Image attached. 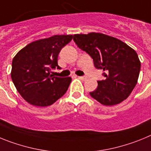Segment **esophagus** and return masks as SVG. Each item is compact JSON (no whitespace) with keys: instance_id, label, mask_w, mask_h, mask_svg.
Returning <instances> with one entry per match:
<instances>
[{"instance_id":"obj_1","label":"esophagus","mask_w":151,"mask_h":151,"mask_svg":"<svg viewBox=\"0 0 151 151\" xmlns=\"http://www.w3.org/2000/svg\"><path fill=\"white\" fill-rule=\"evenodd\" d=\"M78 78H79V79L85 80V79H86V78H87V77H86V76H78Z\"/></svg>"}]
</instances>
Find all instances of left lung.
Listing matches in <instances>:
<instances>
[{
  "label": "left lung",
  "mask_w": 151,
  "mask_h": 151,
  "mask_svg": "<svg viewBox=\"0 0 151 151\" xmlns=\"http://www.w3.org/2000/svg\"><path fill=\"white\" fill-rule=\"evenodd\" d=\"M75 43L91 57L104 79L97 81L90 95L101 104H118L130 95L139 76L141 62L135 50L123 41L102 33L73 35Z\"/></svg>",
  "instance_id": "left-lung-1"
}]
</instances>
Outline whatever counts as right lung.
<instances>
[{
  "label": "right lung",
  "instance_id": "1",
  "mask_svg": "<svg viewBox=\"0 0 151 151\" xmlns=\"http://www.w3.org/2000/svg\"><path fill=\"white\" fill-rule=\"evenodd\" d=\"M72 39L71 35H57L38 40L26 45L13 57L12 81L30 104L50 106L66 92L72 78L53 76L50 72L60 68L57 64L58 54Z\"/></svg>",
  "mask_w": 151,
  "mask_h": 151
}]
</instances>
